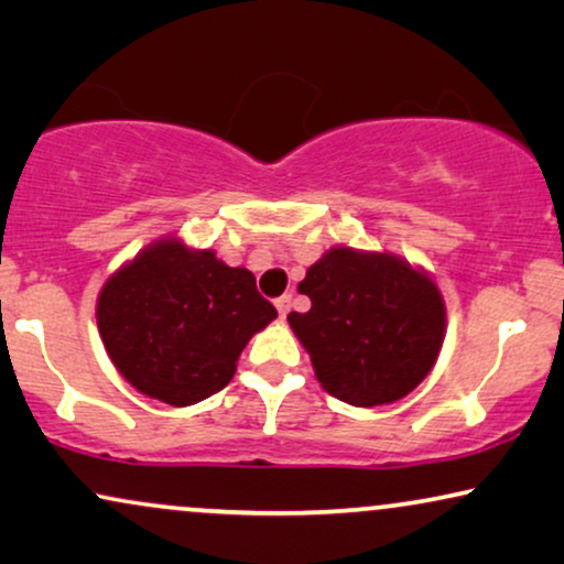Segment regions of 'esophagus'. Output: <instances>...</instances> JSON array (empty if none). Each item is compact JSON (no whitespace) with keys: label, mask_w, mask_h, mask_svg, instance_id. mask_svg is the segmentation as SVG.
Segmentation results:
<instances>
[{"label":"esophagus","mask_w":564,"mask_h":564,"mask_svg":"<svg viewBox=\"0 0 564 564\" xmlns=\"http://www.w3.org/2000/svg\"><path fill=\"white\" fill-rule=\"evenodd\" d=\"M275 310L281 317H286V314L291 312V294H283L281 299H275Z\"/></svg>","instance_id":"34e87169"}]
</instances>
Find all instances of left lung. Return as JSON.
I'll list each match as a JSON object with an SVG mask.
<instances>
[{"label":"left lung","instance_id":"obj_1","mask_svg":"<svg viewBox=\"0 0 564 564\" xmlns=\"http://www.w3.org/2000/svg\"><path fill=\"white\" fill-rule=\"evenodd\" d=\"M299 291L312 310L289 322L312 356L319 384L356 408L410 394L433 369L446 333L444 296L394 254L333 247Z\"/></svg>","mask_w":564,"mask_h":564}]
</instances>
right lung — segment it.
Segmentation results:
<instances>
[{"instance_id": "obj_1", "label": "right lung", "mask_w": 564, "mask_h": 564, "mask_svg": "<svg viewBox=\"0 0 564 564\" xmlns=\"http://www.w3.org/2000/svg\"><path fill=\"white\" fill-rule=\"evenodd\" d=\"M275 317L250 270L177 239L147 247L97 299V327L116 369L172 408L221 392L247 340Z\"/></svg>"}]
</instances>
